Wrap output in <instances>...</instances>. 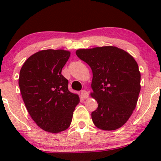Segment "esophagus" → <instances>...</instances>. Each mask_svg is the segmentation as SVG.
Returning <instances> with one entry per match:
<instances>
[{
    "mask_svg": "<svg viewBox=\"0 0 161 161\" xmlns=\"http://www.w3.org/2000/svg\"><path fill=\"white\" fill-rule=\"evenodd\" d=\"M81 95H82V97H84V98H87V97H88V92L86 91V90H82V91L81 92Z\"/></svg>",
    "mask_w": 161,
    "mask_h": 161,
    "instance_id": "esophagus-1",
    "label": "esophagus"
}]
</instances>
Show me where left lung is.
Listing matches in <instances>:
<instances>
[{"mask_svg":"<svg viewBox=\"0 0 161 161\" xmlns=\"http://www.w3.org/2000/svg\"><path fill=\"white\" fill-rule=\"evenodd\" d=\"M75 53L93 73L91 95L98 104L92 113L94 124L103 130L120 128L136 108L141 89L137 63L126 51L113 46L79 49Z\"/></svg>","mask_w":161,"mask_h":161,"instance_id":"1","label":"left lung"}]
</instances>
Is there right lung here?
<instances>
[{
  "label": "right lung",
  "instance_id": "right-lung-1",
  "mask_svg": "<svg viewBox=\"0 0 161 161\" xmlns=\"http://www.w3.org/2000/svg\"><path fill=\"white\" fill-rule=\"evenodd\" d=\"M70 56L64 50H44L27 59L19 86L29 115L40 128L57 133L69 128L79 96L68 89L61 74Z\"/></svg>",
  "mask_w": 161,
  "mask_h": 161
}]
</instances>
